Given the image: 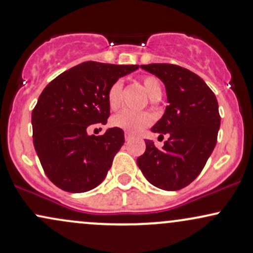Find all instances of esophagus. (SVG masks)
I'll return each instance as SVG.
<instances>
[{"label": "esophagus", "mask_w": 253, "mask_h": 253, "mask_svg": "<svg viewBox=\"0 0 253 253\" xmlns=\"http://www.w3.org/2000/svg\"><path fill=\"white\" fill-rule=\"evenodd\" d=\"M124 137H126V141H129L130 138H132V135L130 134V132L126 131V134H124Z\"/></svg>", "instance_id": "1"}]
</instances>
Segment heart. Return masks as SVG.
Returning a JSON list of instances; mask_svg holds the SVG:
<instances>
[{"label":"heart","mask_w":253,"mask_h":253,"mask_svg":"<svg viewBox=\"0 0 253 253\" xmlns=\"http://www.w3.org/2000/svg\"><path fill=\"white\" fill-rule=\"evenodd\" d=\"M143 86H145L146 91H147L151 100L153 101H158L162 97L163 94V85L162 82L156 77V76H143L142 80ZM122 90H123V84L121 81H117L110 86L107 91V102L111 110H117L121 105L122 99ZM152 118L148 113L145 112H134L130 110H123L116 115L111 121L113 126L121 127V129L126 130L131 134H137V132L142 131L146 126L151 124Z\"/></svg>","instance_id":"obj_1"}]
</instances>
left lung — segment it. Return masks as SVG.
Instances as JSON below:
<instances>
[{
    "instance_id": "obj_1",
    "label": "left lung",
    "mask_w": 253,
    "mask_h": 253,
    "mask_svg": "<svg viewBox=\"0 0 253 253\" xmlns=\"http://www.w3.org/2000/svg\"><path fill=\"white\" fill-rule=\"evenodd\" d=\"M164 83L169 105L152 131L169 135L162 148L146 140L137 165L149 183L178 191L202 172L217 142L221 117L213 91L194 72L172 64L141 65Z\"/></svg>"
}]
</instances>
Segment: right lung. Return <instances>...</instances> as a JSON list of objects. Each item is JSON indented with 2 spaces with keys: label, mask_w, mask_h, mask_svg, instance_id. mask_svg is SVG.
<instances>
[{
  "label": "right lung",
  "mask_w": 253,
  "mask_h": 253,
  "mask_svg": "<svg viewBox=\"0 0 253 253\" xmlns=\"http://www.w3.org/2000/svg\"><path fill=\"white\" fill-rule=\"evenodd\" d=\"M138 65L86 61L62 72L43 89L32 111V137L41 165L56 187L83 193L105 180L124 143V131L111 127L88 135L91 124L107 123V91Z\"/></svg>",
  "instance_id": "add662e5"
}]
</instances>
